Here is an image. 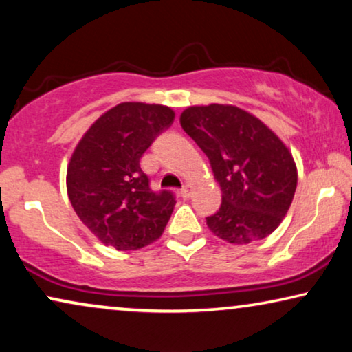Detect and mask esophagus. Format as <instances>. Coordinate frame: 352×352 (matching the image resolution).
Returning <instances> with one entry per match:
<instances>
[{
	"label": "esophagus",
	"mask_w": 352,
	"mask_h": 352,
	"mask_svg": "<svg viewBox=\"0 0 352 352\" xmlns=\"http://www.w3.org/2000/svg\"><path fill=\"white\" fill-rule=\"evenodd\" d=\"M192 192H194V187H192L190 184H186V186L181 189V197H182V199H184V200L190 199Z\"/></svg>",
	"instance_id": "obj_1"
}]
</instances>
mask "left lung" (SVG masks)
I'll list each match as a JSON object with an SVG mask.
<instances>
[{
    "instance_id": "obj_1",
    "label": "left lung",
    "mask_w": 352,
    "mask_h": 352,
    "mask_svg": "<svg viewBox=\"0 0 352 352\" xmlns=\"http://www.w3.org/2000/svg\"><path fill=\"white\" fill-rule=\"evenodd\" d=\"M181 126L208 157L223 204L206 218L211 232L243 245L272 234L290 208L296 165L280 139L234 105H201L181 113Z\"/></svg>"
}]
</instances>
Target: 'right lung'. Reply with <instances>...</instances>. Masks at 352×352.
<instances>
[{"mask_svg":"<svg viewBox=\"0 0 352 352\" xmlns=\"http://www.w3.org/2000/svg\"><path fill=\"white\" fill-rule=\"evenodd\" d=\"M175 122L170 107L123 102L105 112L76 146L67 168L75 213L105 245L128 252L165 230L175 194L153 190L141 157Z\"/></svg>","mask_w":352,"mask_h":352,"instance_id":"1","label":"right lung"}]
</instances>
